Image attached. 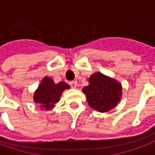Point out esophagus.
<instances>
[{
    "label": "esophagus",
    "instance_id": "1",
    "mask_svg": "<svg viewBox=\"0 0 155 155\" xmlns=\"http://www.w3.org/2000/svg\"><path fill=\"white\" fill-rule=\"evenodd\" d=\"M70 86H71V87H73V88H76L77 87V82L76 81H72V82H70Z\"/></svg>",
    "mask_w": 155,
    "mask_h": 155
}]
</instances>
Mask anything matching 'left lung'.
Returning <instances> with one entry per match:
<instances>
[{
    "mask_svg": "<svg viewBox=\"0 0 155 155\" xmlns=\"http://www.w3.org/2000/svg\"><path fill=\"white\" fill-rule=\"evenodd\" d=\"M89 85L82 89L89 106L100 112H107L121 98V84L114 78L101 73H95L88 79Z\"/></svg>",
    "mask_w": 155,
    "mask_h": 155,
    "instance_id": "left-lung-1",
    "label": "left lung"
}]
</instances>
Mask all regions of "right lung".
Masks as SVG:
<instances>
[{
	"label": "right lung",
	"mask_w": 155,
	"mask_h": 155,
	"mask_svg": "<svg viewBox=\"0 0 155 155\" xmlns=\"http://www.w3.org/2000/svg\"><path fill=\"white\" fill-rule=\"evenodd\" d=\"M70 87L65 82L54 83L53 79L45 77L42 79L38 89L34 93V101L45 110H50L58 102L63 91Z\"/></svg>",
	"instance_id": "1"
}]
</instances>
